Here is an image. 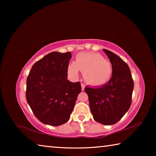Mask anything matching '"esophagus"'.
Masks as SVG:
<instances>
[{"label":"esophagus","instance_id":"esophagus-1","mask_svg":"<svg viewBox=\"0 0 156 156\" xmlns=\"http://www.w3.org/2000/svg\"><path fill=\"white\" fill-rule=\"evenodd\" d=\"M81 87H82V91H84V87H85V85H84V84L82 83L81 84Z\"/></svg>","mask_w":156,"mask_h":156}]
</instances>
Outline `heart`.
Instances as JSON below:
<instances>
[{"label": "heart", "mask_w": 156, "mask_h": 156, "mask_svg": "<svg viewBox=\"0 0 156 156\" xmlns=\"http://www.w3.org/2000/svg\"><path fill=\"white\" fill-rule=\"evenodd\" d=\"M80 71L88 84L101 86L109 81L113 68L112 62L100 54L82 52L76 55L75 62L70 63L67 68L68 73L72 77H77Z\"/></svg>", "instance_id": "obj_1"}]
</instances>
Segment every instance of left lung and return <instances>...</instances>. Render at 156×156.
<instances>
[{
    "label": "left lung",
    "mask_w": 156,
    "mask_h": 156,
    "mask_svg": "<svg viewBox=\"0 0 156 156\" xmlns=\"http://www.w3.org/2000/svg\"><path fill=\"white\" fill-rule=\"evenodd\" d=\"M112 64L109 81L97 88L86 87L94 119L105 125L118 122L131 105L133 80L128 65L114 53L104 49Z\"/></svg>",
    "instance_id": "8db88e82"
}]
</instances>
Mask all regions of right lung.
I'll use <instances>...</instances> for the list:
<instances>
[{
    "instance_id": "obj_1",
    "label": "right lung",
    "mask_w": 156,
    "mask_h": 156,
    "mask_svg": "<svg viewBox=\"0 0 156 156\" xmlns=\"http://www.w3.org/2000/svg\"><path fill=\"white\" fill-rule=\"evenodd\" d=\"M70 52L53 51L34 64L27 78L26 99L41 122L59 126L67 122L81 92L80 82L67 80Z\"/></svg>"
}]
</instances>
